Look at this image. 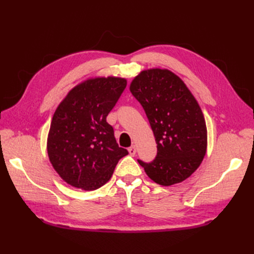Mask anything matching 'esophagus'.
I'll return each mask as SVG.
<instances>
[{"label":"esophagus","instance_id":"1","mask_svg":"<svg viewBox=\"0 0 254 254\" xmlns=\"http://www.w3.org/2000/svg\"><path fill=\"white\" fill-rule=\"evenodd\" d=\"M128 151H129V153H130V156H134V155H135V152H136L135 146H134V145L130 146V147L128 148Z\"/></svg>","mask_w":254,"mask_h":254}]
</instances>
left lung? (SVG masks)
Here are the masks:
<instances>
[{
  "instance_id": "obj_1",
  "label": "left lung",
  "mask_w": 254,
  "mask_h": 254,
  "mask_svg": "<svg viewBox=\"0 0 254 254\" xmlns=\"http://www.w3.org/2000/svg\"><path fill=\"white\" fill-rule=\"evenodd\" d=\"M130 92L142 105L157 143L156 158L137 162L160 186L186 180L206 151L205 121L195 97L178 76L161 68L141 72Z\"/></svg>"
}]
</instances>
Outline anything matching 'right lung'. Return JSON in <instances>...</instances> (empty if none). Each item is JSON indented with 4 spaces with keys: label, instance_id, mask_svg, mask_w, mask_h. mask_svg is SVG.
Masks as SVG:
<instances>
[{
    "label": "right lung",
    "instance_id": "add662e5",
    "mask_svg": "<svg viewBox=\"0 0 254 254\" xmlns=\"http://www.w3.org/2000/svg\"><path fill=\"white\" fill-rule=\"evenodd\" d=\"M127 81L98 77L72 89L51 123L48 153L58 175L72 187L93 190L108 182L119 160L128 155L114 137L107 115Z\"/></svg>",
    "mask_w": 254,
    "mask_h": 254
}]
</instances>
